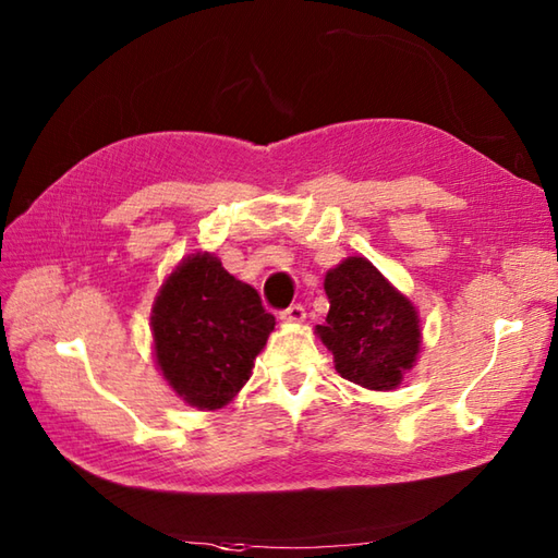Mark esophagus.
<instances>
[{"instance_id": "esophagus-1", "label": "esophagus", "mask_w": 558, "mask_h": 558, "mask_svg": "<svg viewBox=\"0 0 558 558\" xmlns=\"http://www.w3.org/2000/svg\"><path fill=\"white\" fill-rule=\"evenodd\" d=\"M304 316H306V312H304L302 304H290L288 310L280 312V318H282V322H288V324H300V322H304Z\"/></svg>"}]
</instances>
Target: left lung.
<instances>
[{"label":"left lung","mask_w":558,"mask_h":558,"mask_svg":"<svg viewBox=\"0 0 558 558\" xmlns=\"http://www.w3.org/2000/svg\"><path fill=\"white\" fill-rule=\"evenodd\" d=\"M330 310L316 326L342 378L372 390L400 384L420 352L414 306L369 260L350 256L326 276Z\"/></svg>","instance_id":"obj_1"}]
</instances>
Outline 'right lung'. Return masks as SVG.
I'll return each instance as SVG.
<instances>
[{"mask_svg":"<svg viewBox=\"0 0 558 558\" xmlns=\"http://www.w3.org/2000/svg\"><path fill=\"white\" fill-rule=\"evenodd\" d=\"M150 324L158 366L174 393L216 410L248 381L276 316L216 256L196 254L165 280Z\"/></svg>","mask_w":558,"mask_h":558,"instance_id":"obj_1","label":"right lung"}]
</instances>
